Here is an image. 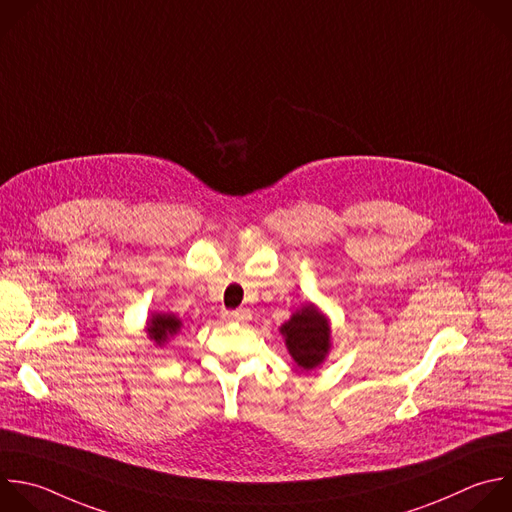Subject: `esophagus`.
<instances>
[{
	"label": "esophagus",
	"instance_id": "obj_1",
	"mask_svg": "<svg viewBox=\"0 0 512 512\" xmlns=\"http://www.w3.org/2000/svg\"><path fill=\"white\" fill-rule=\"evenodd\" d=\"M225 317H227L229 321H247V319H251V311H249L247 307H239V309H235V311H227Z\"/></svg>",
	"mask_w": 512,
	"mask_h": 512
}]
</instances>
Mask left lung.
<instances>
[{"mask_svg":"<svg viewBox=\"0 0 512 512\" xmlns=\"http://www.w3.org/2000/svg\"><path fill=\"white\" fill-rule=\"evenodd\" d=\"M279 331L285 337V346L291 358L305 372L317 368L329 354V319L313 303H307L295 311Z\"/></svg>","mask_w":512,"mask_h":512,"instance_id":"1","label":"left lung"}]
</instances>
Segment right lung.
<instances>
[{"instance_id": "1", "label": "right lung", "mask_w": 512, "mask_h": 512, "mask_svg": "<svg viewBox=\"0 0 512 512\" xmlns=\"http://www.w3.org/2000/svg\"><path fill=\"white\" fill-rule=\"evenodd\" d=\"M181 325V319L173 313H154L146 323V331L156 346H164V342L179 333Z\"/></svg>"}]
</instances>
